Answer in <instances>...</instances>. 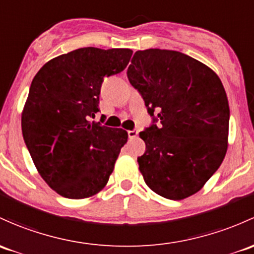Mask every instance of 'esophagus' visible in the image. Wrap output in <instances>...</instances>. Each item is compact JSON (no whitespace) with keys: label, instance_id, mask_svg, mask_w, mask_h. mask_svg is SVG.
<instances>
[{"label":"esophagus","instance_id":"34e87169","mask_svg":"<svg viewBox=\"0 0 254 254\" xmlns=\"http://www.w3.org/2000/svg\"><path fill=\"white\" fill-rule=\"evenodd\" d=\"M127 135H129V138H131V140L132 138H136L138 135V130H129V131H127Z\"/></svg>","mask_w":254,"mask_h":254}]
</instances>
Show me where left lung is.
<instances>
[{"instance_id":"8db88e82","label":"left lung","mask_w":254,"mask_h":254,"mask_svg":"<svg viewBox=\"0 0 254 254\" xmlns=\"http://www.w3.org/2000/svg\"><path fill=\"white\" fill-rule=\"evenodd\" d=\"M127 74L152 117L137 158L146 185L168 199L196 193L228 149L230 109L220 79L185 53L159 49L135 52Z\"/></svg>"}]
</instances>
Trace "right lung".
Listing matches in <instances>:
<instances>
[{"label":"right lung","instance_id":"obj_1","mask_svg":"<svg viewBox=\"0 0 254 254\" xmlns=\"http://www.w3.org/2000/svg\"><path fill=\"white\" fill-rule=\"evenodd\" d=\"M131 55L129 49L84 47L51 60L33 79L23 137L41 178L65 198L102 190L127 143L125 130L91 118L100 111L103 80L124 70Z\"/></svg>","mask_w":254,"mask_h":254}]
</instances>
